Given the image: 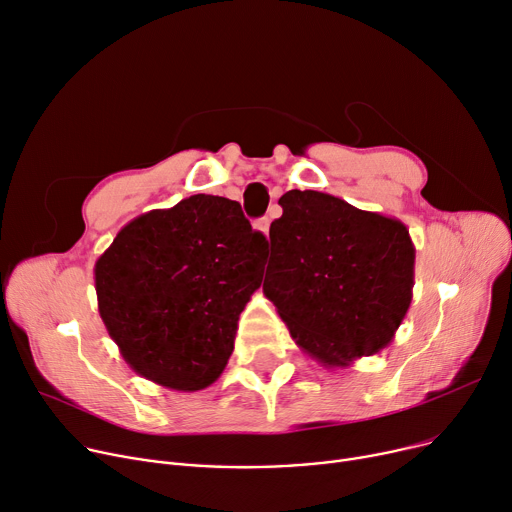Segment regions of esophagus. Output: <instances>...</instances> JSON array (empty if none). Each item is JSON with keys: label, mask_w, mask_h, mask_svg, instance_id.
Returning a JSON list of instances; mask_svg holds the SVG:
<instances>
[{"label": "esophagus", "mask_w": 512, "mask_h": 512, "mask_svg": "<svg viewBox=\"0 0 512 512\" xmlns=\"http://www.w3.org/2000/svg\"><path fill=\"white\" fill-rule=\"evenodd\" d=\"M269 224H271V218H267V216H265V218H259L255 226H257V230H261L263 234H267V230H269Z\"/></svg>", "instance_id": "esophagus-1"}]
</instances>
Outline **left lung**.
<instances>
[{"label": "left lung", "instance_id": "left-lung-1", "mask_svg": "<svg viewBox=\"0 0 512 512\" xmlns=\"http://www.w3.org/2000/svg\"><path fill=\"white\" fill-rule=\"evenodd\" d=\"M278 203L263 294L298 348L344 368L389 346L412 304L410 230L321 191L292 189Z\"/></svg>", "mask_w": 512, "mask_h": 512}]
</instances>
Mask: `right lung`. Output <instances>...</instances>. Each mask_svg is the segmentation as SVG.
Segmentation results:
<instances>
[{
    "label": "right lung",
    "instance_id": "obj_1",
    "mask_svg": "<svg viewBox=\"0 0 512 512\" xmlns=\"http://www.w3.org/2000/svg\"><path fill=\"white\" fill-rule=\"evenodd\" d=\"M265 249L241 203L218 195L125 224L94 265L98 313L125 362L166 389L210 387L261 286Z\"/></svg>",
    "mask_w": 512,
    "mask_h": 512
}]
</instances>
